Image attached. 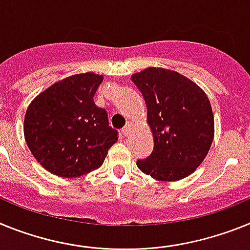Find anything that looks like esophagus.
<instances>
[{
    "label": "esophagus",
    "mask_w": 250,
    "mask_h": 250,
    "mask_svg": "<svg viewBox=\"0 0 250 250\" xmlns=\"http://www.w3.org/2000/svg\"><path fill=\"white\" fill-rule=\"evenodd\" d=\"M131 128H132V123L128 122L127 125H125V127L122 129V134L125 136V137H127L128 134H129V132H131Z\"/></svg>",
    "instance_id": "1"
}]
</instances>
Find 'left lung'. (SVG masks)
<instances>
[{
  "label": "left lung",
  "instance_id": "obj_1",
  "mask_svg": "<svg viewBox=\"0 0 250 250\" xmlns=\"http://www.w3.org/2000/svg\"><path fill=\"white\" fill-rule=\"evenodd\" d=\"M132 82L147 105L153 151L138 160L142 172L158 181H177L200 166L214 140L211 105L200 86L177 71L147 68Z\"/></svg>",
  "mask_w": 250,
  "mask_h": 250
}]
</instances>
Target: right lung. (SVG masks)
<instances>
[{"instance_id": "right-lung-1", "label": "right lung", "mask_w": 250, "mask_h": 250, "mask_svg": "<svg viewBox=\"0 0 250 250\" xmlns=\"http://www.w3.org/2000/svg\"><path fill=\"white\" fill-rule=\"evenodd\" d=\"M102 82L94 73L71 75L40 93L26 110V143L56 176L74 179L97 170L118 140L105 109L93 101Z\"/></svg>"}]
</instances>
